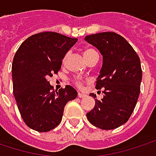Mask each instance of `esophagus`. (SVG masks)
<instances>
[{
    "mask_svg": "<svg viewBox=\"0 0 156 156\" xmlns=\"http://www.w3.org/2000/svg\"><path fill=\"white\" fill-rule=\"evenodd\" d=\"M87 96V94H83V93H78V98H84V97Z\"/></svg>",
    "mask_w": 156,
    "mask_h": 156,
    "instance_id": "obj_1",
    "label": "esophagus"
}]
</instances>
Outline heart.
I'll list each match as a JSON object with an SVG mask.
<instances>
[{"instance_id": "b5f03b06", "label": "heart", "mask_w": 156, "mask_h": 156, "mask_svg": "<svg viewBox=\"0 0 156 156\" xmlns=\"http://www.w3.org/2000/svg\"><path fill=\"white\" fill-rule=\"evenodd\" d=\"M83 55H84L85 59L87 60V62L91 59V58H93L94 56H97V55H98L97 52L94 50V48H87V49H85L84 52H83ZM67 58H68V54L65 55V56L63 57V60H62V62H63V63L66 62ZM75 84H76V86L78 87H79V88H81L82 86H83V82H82L81 80H79V79H76V80H75Z\"/></svg>"}]
</instances>
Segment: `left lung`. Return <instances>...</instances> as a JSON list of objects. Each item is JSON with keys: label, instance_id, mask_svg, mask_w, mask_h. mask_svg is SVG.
<instances>
[{"label": "left lung", "instance_id": "left-lung-1", "mask_svg": "<svg viewBox=\"0 0 156 156\" xmlns=\"http://www.w3.org/2000/svg\"><path fill=\"white\" fill-rule=\"evenodd\" d=\"M85 41L102 55V66L95 88L103 89V98L95 100L87 113L88 121L102 130H112L125 124L133 114L140 93V60L133 47L115 32L87 35ZM90 96L96 98L91 94Z\"/></svg>", "mask_w": 156, "mask_h": 156}]
</instances>
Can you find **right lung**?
<instances>
[{"instance_id": "add662e5", "label": "right lung", "mask_w": 156, "mask_h": 156, "mask_svg": "<svg viewBox=\"0 0 156 156\" xmlns=\"http://www.w3.org/2000/svg\"><path fill=\"white\" fill-rule=\"evenodd\" d=\"M77 41L57 32H41L26 39L15 54L13 94L24 123L34 131L55 129L66 103L78 95L70 86L55 91L47 79L59 71L63 57Z\"/></svg>"}]
</instances>
